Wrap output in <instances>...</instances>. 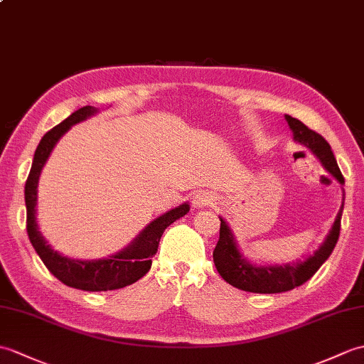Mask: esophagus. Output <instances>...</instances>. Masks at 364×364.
<instances>
[{
  "instance_id": "esophagus-1",
  "label": "esophagus",
  "mask_w": 364,
  "mask_h": 364,
  "mask_svg": "<svg viewBox=\"0 0 364 364\" xmlns=\"http://www.w3.org/2000/svg\"><path fill=\"white\" fill-rule=\"evenodd\" d=\"M215 203V198L210 196L209 192H198L196 197H193V200H192V205H193V208H206V206H210V205H214Z\"/></svg>"
}]
</instances>
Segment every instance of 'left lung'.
<instances>
[{"instance_id":"1","label":"left lung","mask_w":364,"mask_h":364,"mask_svg":"<svg viewBox=\"0 0 364 364\" xmlns=\"http://www.w3.org/2000/svg\"><path fill=\"white\" fill-rule=\"evenodd\" d=\"M285 121L289 122L290 130L293 132V139L299 142L301 146L309 149L318 159L321 166L331 173L333 178L344 186V178L341 175L340 167L336 164L333 151L328 146V142L310 130L296 117L285 114ZM344 209V189H343V203L338 210L335 222L327 232L323 243L314 251V255H309L304 260L289 262V264H274V265H257L255 262L248 260L243 256L239 248V243L235 240L231 228L228 226L225 218L220 217V239L217 242V247L213 252L214 264L218 274H220L228 284L243 291L251 293H282L296 289V287L307 282L314 276L318 268L324 264L332 255L335 245L340 237L341 228V215Z\"/></svg>"}]
</instances>
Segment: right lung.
I'll return each instance as SVG.
<instances>
[{
  "label": "right lung",
  "instance_id": "right-lung-1",
  "mask_svg": "<svg viewBox=\"0 0 364 364\" xmlns=\"http://www.w3.org/2000/svg\"><path fill=\"white\" fill-rule=\"evenodd\" d=\"M97 113L99 109L96 107L87 105L79 108L71 116H68L63 122L55 125L54 129H50L41 138L36 154H33L31 172L26 180V186H24V201H26L28 213L26 228L33 250L37 251V255L43 260L46 268L58 281L68 287H73V289L85 291L117 290L139 281L151 267V257L156 255L159 239H161L166 228L175 220H178L180 217H184L191 209L189 203H183V205L167 210V213L156 217L154 222H150L144 228L125 248L108 257L91 260L71 259L50 247L43 237V234L40 232L37 223V188L40 173L43 171V166L46 164L50 151L55 147L58 139L73 125L87 121Z\"/></svg>",
  "mask_w": 364,
  "mask_h": 364
}]
</instances>
